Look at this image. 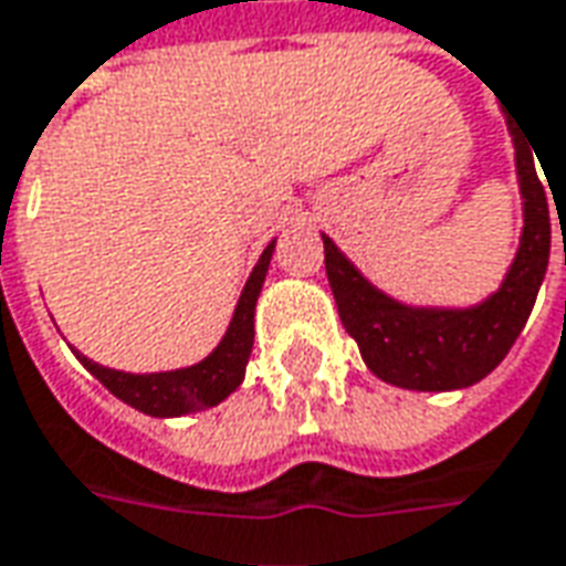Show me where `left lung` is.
I'll list each match as a JSON object with an SVG mask.
<instances>
[{
  "label": "left lung",
  "mask_w": 566,
  "mask_h": 566,
  "mask_svg": "<svg viewBox=\"0 0 566 566\" xmlns=\"http://www.w3.org/2000/svg\"><path fill=\"white\" fill-rule=\"evenodd\" d=\"M515 137V165L524 196V235L503 287L472 310H413L377 291L361 272L324 239V270L346 327L365 365L379 379L417 389L444 392L484 379L515 346L531 318L539 284L548 270L552 220L545 187L536 174L533 144L509 122ZM560 217V214H558Z\"/></svg>",
  "instance_id": "left-lung-1"
}]
</instances>
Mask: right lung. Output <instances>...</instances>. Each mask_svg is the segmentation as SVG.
I'll return each instance as SVG.
<instances>
[{
  "instance_id": "right-lung-1",
  "label": "right lung",
  "mask_w": 566,
  "mask_h": 566,
  "mask_svg": "<svg viewBox=\"0 0 566 566\" xmlns=\"http://www.w3.org/2000/svg\"><path fill=\"white\" fill-rule=\"evenodd\" d=\"M272 248H275V242L260 254V263L244 284L235 315L229 322L227 337L220 339V346L199 365L165 370V374H125V370L97 365V361H91L76 352L78 361L88 367L91 374L101 379L116 398H122L125 405H132L140 413H149V417H184V413H196L205 407L220 405L229 392L239 389L251 349H254V306L263 279H266V270H270Z\"/></svg>"
}]
</instances>
